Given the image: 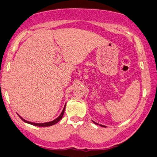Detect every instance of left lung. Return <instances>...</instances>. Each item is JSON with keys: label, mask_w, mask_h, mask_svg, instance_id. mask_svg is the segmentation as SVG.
I'll return each instance as SVG.
<instances>
[{"label": "left lung", "mask_w": 157, "mask_h": 157, "mask_svg": "<svg viewBox=\"0 0 157 157\" xmlns=\"http://www.w3.org/2000/svg\"><path fill=\"white\" fill-rule=\"evenodd\" d=\"M93 122H94V124H97L96 122H94V121H93ZM100 126H101V127H105V126H103V125H101V124H100Z\"/></svg>", "instance_id": "8db88e82"}]
</instances>
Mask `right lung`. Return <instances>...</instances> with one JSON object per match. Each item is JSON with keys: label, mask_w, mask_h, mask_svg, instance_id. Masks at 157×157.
Listing matches in <instances>:
<instances>
[{"label": "right lung", "mask_w": 157, "mask_h": 157, "mask_svg": "<svg viewBox=\"0 0 157 157\" xmlns=\"http://www.w3.org/2000/svg\"><path fill=\"white\" fill-rule=\"evenodd\" d=\"M65 107H64L63 111H62V113L60 115H59V117L57 118V119L54 120V121H49V122H46V123H41V124H39V123H33V122H30V121H26V120H25L24 119H22V117H19L21 118V119L22 120V121H24L26 123H28V124H30L32 125H34V126H37V127H49V126H52V125H54L55 124H57L58 121H59V120H60L63 117V114H64V112H65Z\"/></svg>", "instance_id": "right-lung-1"}]
</instances>
